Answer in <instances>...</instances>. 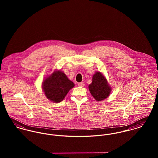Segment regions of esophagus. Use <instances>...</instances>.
<instances>
[{"instance_id":"34e87169","label":"esophagus","mask_w":158,"mask_h":158,"mask_svg":"<svg viewBox=\"0 0 158 158\" xmlns=\"http://www.w3.org/2000/svg\"><path fill=\"white\" fill-rule=\"evenodd\" d=\"M78 85L79 86H81V87H83V86H85V83H83V82L78 83Z\"/></svg>"}]
</instances>
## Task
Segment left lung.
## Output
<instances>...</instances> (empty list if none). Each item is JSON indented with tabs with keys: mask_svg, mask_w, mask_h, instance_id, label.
<instances>
[{
	"mask_svg": "<svg viewBox=\"0 0 158 158\" xmlns=\"http://www.w3.org/2000/svg\"><path fill=\"white\" fill-rule=\"evenodd\" d=\"M89 89L93 97L98 102L106 98L111 92L106 78L100 72H96L92 77V83Z\"/></svg>",
	"mask_w": 158,
	"mask_h": 158,
	"instance_id": "obj_1",
	"label": "left lung"
}]
</instances>
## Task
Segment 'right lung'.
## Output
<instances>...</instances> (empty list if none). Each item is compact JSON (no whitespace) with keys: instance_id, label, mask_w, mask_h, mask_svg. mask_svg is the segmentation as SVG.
<instances>
[{"instance_id":"add662e5","label":"right lung","mask_w":158,"mask_h":158,"mask_svg":"<svg viewBox=\"0 0 158 158\" xmlns=\"http://www.w3.org/2000/svg\"><path fill=\"white\" fill-rule=\"evenodd\" d=\"M74 86V83L69 80L63 72L56 70L43 81V89L48 100L54 103H60Z\"/></svg>"}]
</instances>
